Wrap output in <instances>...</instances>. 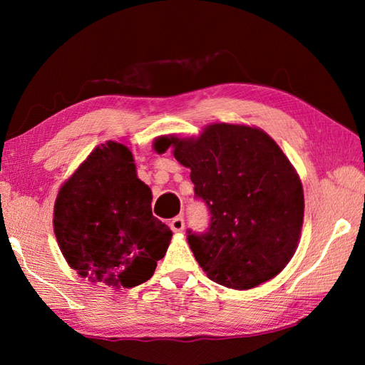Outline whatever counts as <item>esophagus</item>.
<instances>
[{"label":"esophagus","mask_w":365,"mask_h":365,"mask_svg":"<svg viewBox=\"0 0 365 365\" xmlns=\"http://www.w3.org/2000/svg\"><path fill=\"white\" fill-rule=\"evenodd\" d=\"M169 226L173 229V232H182L185 229V220L182 216H175V218L169 221Z\"/></svg>","instance_id":"34e87169"}]
</instances>
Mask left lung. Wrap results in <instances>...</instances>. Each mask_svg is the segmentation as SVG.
Returning a JSON list of instances; mask_svg holds the SVG:
<instances>
[{"label": "left lung", "instance_id": "8db88e82", "mask_svg": "<svg viewBox=\"0 0 365 365\" xmlns=\"http://www.w3.org/2000/svg\"><path fill=\"white\" fill-rule=\"evenodd\" d=\"M170 145L210 210L207 232L188 230L208 279L247 290L281 273L304 218L302 185L281 147L263 130L234 123H212L197 138L157 139L158 150Z\"/></svg>", "mask_w": 365, "mask_h": 365}]
</instances>
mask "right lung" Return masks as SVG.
Masks as SVG:
<instances>
[{
	"mask_svg": "<svg viewBox=\"0 0 365 365\" xmlns=\"http://www.w3.org/2000/svg\"><path fill=\"white\" fill-rule=\"evenodd\" d=\"M133 161L120 143L96 147L54 202V235L68 265L114 289L149 281L173 237L152 215V191Z\"/></svg>",
	"mask_w": 365,
	"mask_h": 365,
	"instance_id": "right-lung-1",
	"label": "right lung"
}]
</instances>
